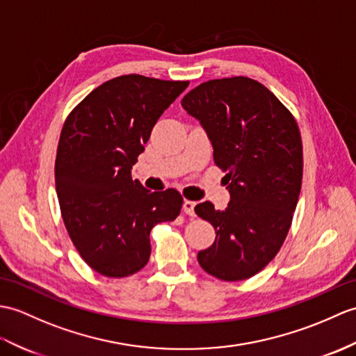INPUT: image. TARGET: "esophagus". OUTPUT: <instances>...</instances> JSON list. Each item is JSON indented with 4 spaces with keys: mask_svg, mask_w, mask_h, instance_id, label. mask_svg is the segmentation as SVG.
Returning a JSON list of instances; mask_svg holds the SVG:
<instances>
[{
    "mask_svg": "<svg viewBox=\"0 0 356 356\" xmlns=\"http://www.w3.org/2000/svg\"><path fill=\"white\" fill-rule=\"evenodd\" d=\"M194 208H195V203L194 202H191V200H185L184 202V212L188 213V216H191V217L195 216Z\"/></svg>",
    "mask_w": 356,
    "mask_h": 356,
    "instance_id": "1",
    "label": "esophagus"
}]
</instances>
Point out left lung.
Wrapping results in <instances>:
<instances>
[{"mask_svg":"<svg viewBox=\"0 0 356 356\" xmlns=\"http://www.w3.org/2000/svg\"><path fill=\"white\" fill-rule=\"evenodd\" d=\"M181 107L208 135L230 194L225 211L209 202L195 206L217 232L198 264L227 282L249 279L275 258L291 226L303 172L299 127L277 97L249 77L206 81Z\"/></svg>","mask_w":356,"mask_h":356,"instance_id":"left-lung-1","label":"left lung"}]
</instances>
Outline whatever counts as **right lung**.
<instances>
[{
	"label": "right lung",
	"instance_id": "1",
	"mask_svg": "<svg viewBox=\"0 0 356 356\" xmlns=\"http://www.w3.org/2000/svg\"><path fill=\"white\" fill-rule=\"evenodd\" d=\"M189 81L129 74L95 88L66 118L56 156V191L71 241L88 266L126 277L150 258L152 227L175 221L184 198L152 193L131 167L152 129Z\"/></svg>",
	"mask_w": 356,
	"mask_h": 356
}]
</instances>
